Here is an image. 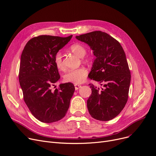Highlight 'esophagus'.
<instances>
[{"mask_svg":"<svg viewBox=\"0 0 156 156\" xmlns=\"http://www.w3.org/2000/svg\"><path fill=\"white\" fill-rule=\"evenodd\" d=\"M81 85H77V84H74V88H75V90H78L80 88H81Z\"/></svg>","mask_w":156,"mask_h":156,"instance_id":"1","label":"esophagus"}]
</instances>
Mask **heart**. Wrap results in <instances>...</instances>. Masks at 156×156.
<instances>
[{
	"instance_id": "1",
	"label": "heart",
	"mask_w": 156,
	"mask_h": 156,
	"mask_svg": "<svg viewBox=\"0 0 156 156\" xmlns=\"http://www.w3.org/2000/svg\"><path fill=\"white\" fill-rule=\"evenodd\" d=\"M69 50L79 57H83L86 54L85 46L80 43H74L70 46ZM53 61L57 69L64 70L65 69L62 60V55L60 51L55 53L53 57ZM87 70L84 67H80L76 69L67 71L64 75V80L66 82H70L75 84L83 83L86 79Z\"/></svg>"
}]
</instances>
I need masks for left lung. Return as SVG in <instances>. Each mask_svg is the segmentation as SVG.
Instances as JSON below:
<instances>
[{"instance_id":"obj_1","label":"left lung","mask_w":156,"mask_h":156,"mask_svg":"<svg viewBox=\"0 0 156 156\" xmlns=\"http://www.w3.org/2000/svg\"><path fill=\"white\" fill-rule=\"evenodd\" d=\"M89 44L96 57L89 78L101 83V89L90 83L92 94L87 108L94 119L108 121L124 109L129 96L131 72L125 52L120 43L107 33L93 31L76 36Z\"/></svg>"}]
</instances>
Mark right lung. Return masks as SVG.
Returning a JSON list of instances; mask_svg holds the SVG:
<instances>
[{
    "instance_id": "obj_1",
    "label": "right lung",
    "mask_w": 156,
    "mask_h": 156,
    "mask_svg": "<svg viewBox=\"0 0 156 156\" xmlns=\"http://www.w3.org/2000/svg\"><path fill=\"white\" fill-rule=\"evenodd\" d=\"M72 36H39L30 39L23 50L19 82L23 100L34 117L42 122L60 120L65 117L69 107L75 90L74 85L60 84L55 90L52 87L60 79L53 57Z\"/></svg>"
}]
</instances>
